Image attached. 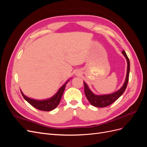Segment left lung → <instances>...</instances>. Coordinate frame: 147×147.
Returning <instances> with one entry per match:
<instances>
[{"instance_id":"8db88e82","label":"left lung","mask_w":147,"mask_h":147,"mask_svg":"<svg viewBox=\"0 0 147 147\" xmlns=\"http://www.w3.org/2000/svg\"><path fill=\"white\" fill-rule=\"evenodd\" d=\"M122 54L126 59L127 67L125 82H124L123 85L119 90H118L116 92L112 93V94L96 95L90 90V89L89 88L87 84L84 82H83L84 86V93H85L86 97L88 101L90 102V104L96 107H107L113 103L115 101H116L119 97L123 94L124 91L126 90L129 80V75L130 70V63L126 52L124 51H123Z\"/></svg>"}]
</instances>
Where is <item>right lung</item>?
Returning a JSON list of instances; mask_svg holds the SVG:
<instances>
[{
	"mask_svg": "<svg viewBox=\"0 0 147 147\" xmlns=\"http://www.w3.org/2000/svg\"><path fill=\"white\" fill-rule=\"evenodd\" d=\"M69 80H69L67 82H65L64 85L62 86L59 89V90L57 91V92L54 96L47 99L35 100L34 99H31L30 97L26 96L21 91V92L24 99L28 102H29L31 105L33 106L34 107L42 111H47V112H49V111H51L53 109L56 108L57 106L59 104L62 96H63V92L64 91L66 84L68 83Z\"/></svg>",
	"mask_w": 147,
	"mask_h": 147,
	"instance_id": "obj_1",
	"label": "right lung"
}]
</instances>
